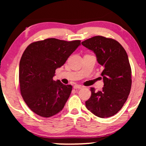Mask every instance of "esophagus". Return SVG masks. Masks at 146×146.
Instances as JSON below:
<instances>
[{
	"instance_id": "1",
	"label": "esophagus",
	"mask_w": 146,
	"mask_h": 146,
	"mask_svg": "<svg viewBox=\"0 0 146 146\" xmlns=\"http://www.w3.org/2000/svg\"><path fill=\"white\" fill-rule=\"evenodd\" d=\"M82 88V86L81 85H74V89H81Z\"/></svg>"
}]
</instances>
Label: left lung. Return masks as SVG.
<instances>
[{"label": "left lung", "mask_w": 146, "mask_h": 146, "mask_svg": "<svg viewBox=\"0 0 146 146\" xmlns=\"http://www.w3.org/2000/svg\"><path fill=\"white\" fill-rule=\"evenodd\" d=\"M82 44L94 52L103 68L102 90L91 88L86 107L102 118L112 116L120 110L130 92L131 70L126 52L117 41L102 36L86 40Z\"/></svg>", "instance_id": "1"}]
</instances>
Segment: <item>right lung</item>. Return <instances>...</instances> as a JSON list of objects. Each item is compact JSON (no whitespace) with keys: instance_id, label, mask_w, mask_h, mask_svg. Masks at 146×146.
I'll use <instances>...</instances> for the list:
<instances>
[{"instance_id":"1","label":"right lung","mask_w":146,"mask_h":146,"mask_svg":"<svg viewBox=\"0 0 146 146\" xmlns=\"http://www.w3.org/2000/svg\"><path fill=\"white\" fill-rule=\"evenodd\" d=\"M80 44V40L48 38L31 43L25 49L19 64L20 88L33 112L49 117L64 107L72 86L54 81L53 77Z\"/></svg>"}]
</instances>
